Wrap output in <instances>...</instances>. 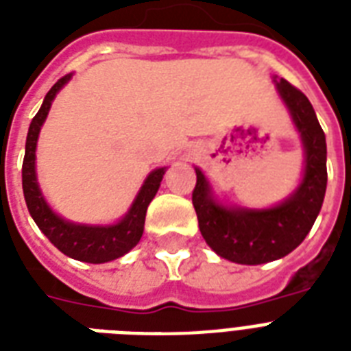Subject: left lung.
Segmentation results:
<instances>
[{
    "label": "left lung",
    "mask_w": 351,
    "mask_h": 351,
    "mask_svg": "<svg viewBox=\"0 0 351 351\" xmlns=\"http://www.w3.org/2000/svg\"><path fill=\"white\" fill-rule=\"evenodd\" d=\"M275 84L304 145V176L293 195L269 209L224 208L213 198L202 171L195 169L193 206L200 233L217 255L237 264L255 266L291 253L310 233L326 193V136L315 111L289 82L280 78Z\"/></svg>",
    "instance_id": "8db88e82"
}]
</instances>
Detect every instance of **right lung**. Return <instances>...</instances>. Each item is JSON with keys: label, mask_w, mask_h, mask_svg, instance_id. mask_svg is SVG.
Listing matches in <instances>:
<instances>
[{"label": "right lung", "mask_w": 351, "mask_h": 351, "mask_svg": "<svg viewBox=\"0 0 351 351\" xmlns=\"http://www.w3.org/2000/svg\"><path fill=\"white\" fill-rule=\"evenodd\" d=\"M71 80V74L63 76L52 85V89L47 93L45 100L41 104L40 111L32 118L25 143L23 169H21V180H23V195L30 217L34 219L36 226L43 231L47 239L56 245L58 250L65 253L71 258L90 264H101V262L114 261L118 256H123L127 251H131L140 242L145 224V213L147 206L158 191L160 182L164 178L165 167L154 169L145 178L142 189L134 198L131 209L127 215L112 226H84L73 224L58 217L41 195L38 180H36V143L40 136V129L45 121L51 104L58 90Z\"/></svg>", "instance_id": "obj_1"}]
</instances>
